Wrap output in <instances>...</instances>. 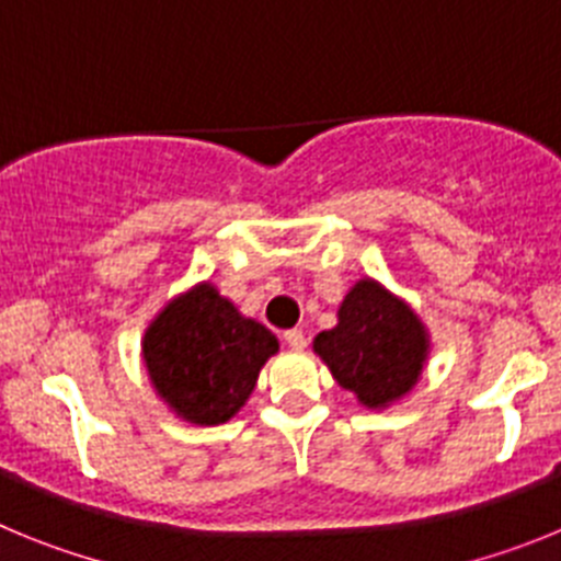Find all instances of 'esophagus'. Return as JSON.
<instances>
[{"mask_svg": "<svg viewBox=\"0 0 561 561\" xmlns=\"http://www.w3.org/2000/svg\"><path fill=\"white\" fill-rule=\"evenodd\" d=\"M284 340H286V345H289V348H295V351L306 348V334L300 329L284 331Z\"/></svg>", "mask_w": 561, "mask_h": 561, "instance_id": "34e87169", "label": "esophagus"}]
</instances>
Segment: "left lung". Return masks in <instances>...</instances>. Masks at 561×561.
Returning a JSON list of instances; mask_svg holds the SVG:
<instances>
[{"label":"left lung","mask_w":561,"mask_h":561,"mask_svg":"<svg viewBox=\"0 0 561 561\" xmlns=\"http://www.w3.org/2000/svg\"><path fill=\"white\" fill-rule=\"evenodd\" d=\"M334 379L368 408H388L419 381L427 336L419 317L374 280H359L340 306V323L314 340Z\"/></svg>","instance_id":"left-lung-1"}]
</instances>
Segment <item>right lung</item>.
Listing matches in <instances>:
<instances>
[{
    "label": "right lung",
    "mask_w": 561,
    "mask_h": 561,
    "mask_svg": "<svg viewBox=\"0 0 561 561\" xmlns=\"http://www.w3.org/2000/svg\"><path fill=\"white\" fill-rule=\"evenodd\" d=\"M275 351V334L238 314L210 284L173 300L142 345L157 393L193 424H225Z\"/></svg>",
    "instance_id": "obj_1"
}]
</instances>
